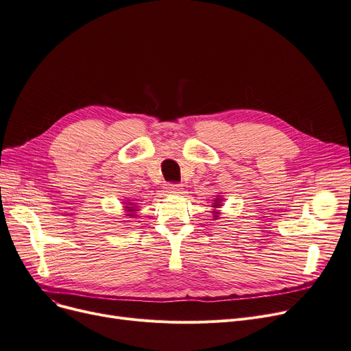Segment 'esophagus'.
Wrapping results in <instances>:
<instances>
[{"mask_svg":"<svg viewBox=\"0 0 351 351\" xmlns=\"http://www.w3.org/2000/svg\"><path fill=\"white\" fill-rule=\"evenodd\" d=\"M166 189H168L169 193H182L183 188L178 185V183H168V185H166Z\"/></svg>","mask_w":351,"mask_h":351,"instance_id":"esophagus-1","label":"esophagus"}]
</instances>
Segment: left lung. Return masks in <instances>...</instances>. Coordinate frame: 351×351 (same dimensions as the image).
<instances>
[{
    "label": "left lung",
    "mask_w": 351,
    "mask_h": 351,
    "mask_svg": "<svg viewBox=\"0 0 351 351\" xmlns=\"http://www.w3.org/2000/svg\"><path fill=\"white\" fill-rule=\"evenodd\" d=\"M220 206H222V197L219 196L216 200H213V208H220ZM217 213H219V212L213 210V215H215L213 217H217Z\"/></svg>",
    "instance_id": "8db88e82"
}]
</instances>
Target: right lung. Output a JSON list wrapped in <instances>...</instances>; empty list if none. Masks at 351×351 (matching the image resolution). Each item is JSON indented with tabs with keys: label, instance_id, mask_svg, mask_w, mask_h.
I'll list each match as a JSON object with an SVG mask.
<instances>
[{
	"label": "right lung",
	"instance_id": "right-lung-1",
	"mask_svg": "<svg viewBox=\"0 0 351 351\" xmlns=\"http://www.w3.org/2000/svg\"><path fill=\"white\" fill-rule=\"evenodd\" d=\"M126 204H128V206H125V210L126 212H129L126 216H135V210H136V208H134V204H132V202H126Z\"/></svg>",
	"mask_w": 351,
	"mask_h": 351
}]
</instances>
